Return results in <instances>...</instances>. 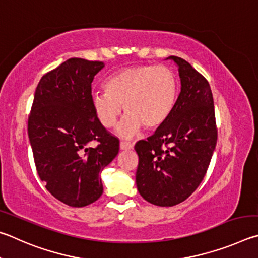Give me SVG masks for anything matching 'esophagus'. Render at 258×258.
Segmentation results:
<instances>
[{"instance_id": "obj_1", "label": "esophagus", "mask_w": 258, "mask_h": 258, "mask_svg": "<svg viewBox=\"0 0 258 258\" xmlns=\"http://www.w3.org/2000/svg\"><path fill=\"white\" fill-rule=\"evenodd\" d=\"M134 145L132 143H128V142H121L120 143V150L121 151H129V150H133Z\"/></svg>"}]
</instances>
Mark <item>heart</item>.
Instances as JSON below:
<instances>
[{
    "label": "heart",
    "instance_id": "b5f03b06",
    "mask_svg": "<svg viewBox=\"0 0 258 258\" xmlns=\"http://www.w3.org/2000/svg\"><path fill=\"white\" fill-rule=\"evenodd\" d=\"M106 92L92 97L95 115L105 128L114 126L122 114L128 113L117 128L121 137L130 138L143 125L154 130L168 120L178 95V79L164 66H130L117 70L104 83Z\"/></svg>",
    "mask_w": 258,
    "mask_h": 258
}]
</instances>
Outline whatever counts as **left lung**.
<instances>
[{"mask_svg":"<svg viewBox=\"0 0 258 258\" xmlns=\"http://www.w3.org/2000/svg\"><path fill=\"white\" fill-rule=\"evenodd\" d=\"M181 90L163 124L147 141L135 145L139 162L136 183L144 200L156 206H174L200 186L213 155L218 130L209 81L181 57Z\"/></svg>","mask_w":258,"mask_h":258,"instance_id":"8db88e82","label":"left lung"}]
</instances>
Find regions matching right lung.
Here are the masks:
<instances>
[{"instance_id":"add662e5","label":"right lung","mask_w":258,"mask_h":258,"mask_svg":"<svg viewBox=\"0 0 258 258\" xmlns=\"http://www.w3.org/2000/svg\"><path fill=\"white\" fill-rule=\"evenodd\" d=\"M99 61L72 57L42 77L28 119L35 165L52 195L83 207L103 194L99 173L119 153V139L95 115L92 83ZM96 141L98 146H89Z\"/></svg>"}]
</instances>
